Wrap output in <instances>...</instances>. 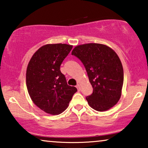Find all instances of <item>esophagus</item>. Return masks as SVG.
Wrapping results in <instances>:
<instances>
[{
  "label": "esophagus",
  "instance_id": "obj_1",
  "mask_svg": "<svg viewBox=\"0 0 148 148\" xmlns=\"http://www.w3.org/2000/svg\"><path fill=\"white\" fill-rule=\"evenodd\" d=\"M76 88H77V90L79 91H79L81 90V87H80V85L79 84H77L76 86Z\"/></svg>",
  "mask_w": 148,
  "mask_h": 148
}]
</instances>
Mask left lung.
Here are the masks:
<instances>
[{"instance_id":"8db88e82","label":"left lung","mask_w":148,"mask_h":148,"mask_svg":"<svg viewBox=\"0 0 148 148\" xmlns=\"http://www.w3.org/2000/svg\"><path fill=\"white\" fill-rule=\"evenodd\" d=\"M71 54L84 64L94 89L86 97L89 105L102 112L116 104L121 96L124 73L116 52L104 44L90 43L77 46Z\"/></svg>"}]
</instances>
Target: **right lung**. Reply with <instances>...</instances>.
<instances>
[{
	"mask_svg": "<svg viewBox=\"0 0 148 148\" xmlns=\"http://www.w3.org/2000/svg\"><path fill=\"white\" fill-rule=\"evenodd\" d=\"M73 46L46 44L40 48L30 59L26 71V86L33 102L46 113L58 114L68 107L77 90L68 86L60 64Z\"/></svg>",
	"mask_w": 148,
	"mask_h": 148,
	"instance_id": "obj_1",
	"label": "right lung"
}]
</instances>
